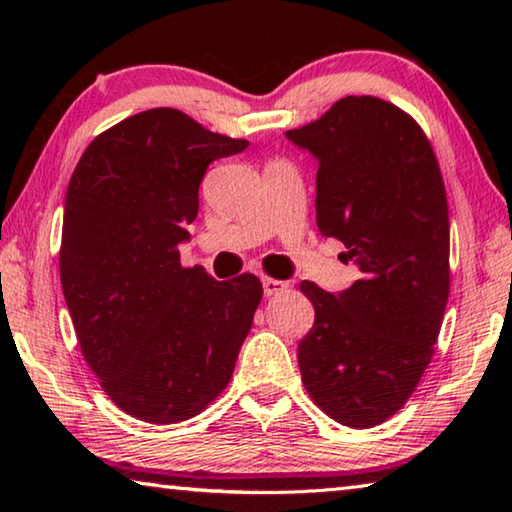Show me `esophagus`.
I'll list each match as a JSON object with an SVG mask.
<instances>
[{"mask_svg":"<svg viewBox=\"0 0 512 512\" xmlns=\"http://www.w3.org/2000/svg\"><path fill=\"white\" fill-rule=\"evenodd\" d=\"M262 287H264V296L271 298L275 293H280L289 287L287 282H280V280H273V277H264L262 280Z\"/></svg>","mask_w":512,"mask_h":512,"instance_id":"1","label":"esophagus"}]
</instances>
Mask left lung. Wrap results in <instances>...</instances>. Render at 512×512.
Listing matches in <instances>:
<instances>
[{
	"label": "left lung",
	"mask_w": 512,
	"mask_h": 512,
	"mask_svg": "<svg viewBox=\"0 0 512 512\" xmlns=\"http://www.w3.org/2000/svg\"><path fill=\"white\" fill-rule=\"evenodd\" d=\"M318 160L320 235L348 248L361 277L341 293L300 291L316 311L298 343L307 393L329 418L363 429L391 418L433 357L449 298V214L436 155L393 103L345 97L287 131Z\"/></svg>",
	"instance_id": "1"
}]
</instances>
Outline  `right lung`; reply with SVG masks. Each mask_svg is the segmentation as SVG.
<instances>
[{
	"label": "right lung",
	"instance_id": "obj_1",
	"mask_svg": "<svg viewBox=\"0 0 512 512\" xmlns=\"http://www.w3.org/2000/svg\"><path fill=\"white\" fill-rule=\"evenodd\" d=\"M185 112L153 108L94 137L69 180L60 282L85 361L121 411L194 418L228 386L262 282L180 266L214 160L241 153Z\"/></svg>",
	"mask_w": 512,
	"mask_h": 512
}]
</instances>
